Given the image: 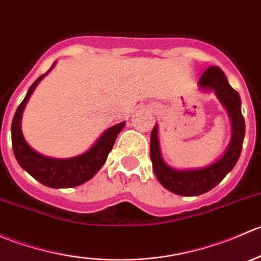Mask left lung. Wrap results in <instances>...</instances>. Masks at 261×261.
<instances>
[{
	"instance_id": "1",
	"label": "left lung",
	"mask_w": 261,
	"mask_h": 261,
	"mask_svg": "<svg viewBox=\"0 0 261 261\" xmlns=\"http://www.w3.org/2000/svg\"><path fill=\"white\" fill-rule=\"evenodd\" d=\"M198 87L203 92H215L231 120V139L223 154L206 167L175 169L163 159L156 125L150 135V159L158 180L172 193L187 197L199 196L211 191L233 169L240 158L245 138V120L241 114L240 96L230 86L225 73L218 67L208 68L199 78Z\"/></svg>"
}]
</instances>
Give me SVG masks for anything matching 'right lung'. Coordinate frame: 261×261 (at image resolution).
<instances>
[{
	"label": "right lung",
	"mask_w": 261,
	"mask_h": 261,
	"mask_svg": "<svg viewBox=\"0 0 261 261\" xmlns=\"http://www.w3.org/2000/svg\"><path fill=\"white\" fill-rule=\"evenodd\" d=\"M55 64L57 62L53 63L51 68L45 74L40 75L31 84L25 98L17 107L11 125L12 149H14L15 158L20 167L26 170L31 177L40 181L41 184L50 187V188H72V187L81 186V184L92 179L94 174L101 169L102 165L106 162L107 155L112 150L116 138L125 126L126 121H122V122L107 128L97 139L93 145L77 156L58 159V158L45 156V155L35 151L26 143L25 138H23L22 130H21V118H22V112L34 89L38 87L40 81H43V78L49 74Z\"/></svg>",
	"instance_id": "right-lung-1"
}]
</instances>
